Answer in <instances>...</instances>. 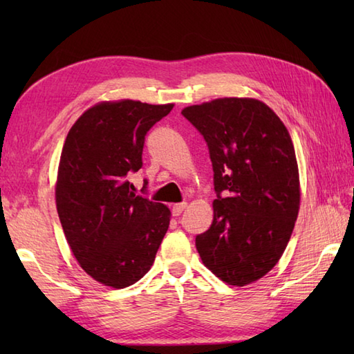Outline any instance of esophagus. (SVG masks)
Returning <instances> with one entry per match:
<instances>
[{
	"mask_svg": "<svg viewBox=\"0 0 354 354\" xmlns=\"http://www.w3.org/2000/svg\"><path fill=\"white\" fill-rule=\"evenodd\" d=\"M185 207H187L185 202H181V204H175V205L171 207V214H173V216H176V217H178V216H181V213L184 212Z\"/></svg>",
	"mask_w": 354,
	"mask_h": 354,
	"instance_id": "34e87169",
	"label": "esophagus"
}]
</instances>
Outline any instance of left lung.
Returning <instances> with one entry per match:
<instances>
[{"mask_svg":"<svg viewBox=\"0 0 354 354\" xmlns=\"http://www.w3.org/2000/svg\"><path fill=\"white\" fill-rule=\"evenodd\" d=\"M181 114L204 137L213 165V223L196 236L204 265L245 286L280 260L298 216L299 179L290 135L254 99H217Z\"/></svg>","mask_w":354,"mask_h":354,"instance_id":"1","label":"left lung"}]
</instances>
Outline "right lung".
<instances>
[{
  "instance_id": "1",
  "label": "right lung",
  "mask_w": 354,
  "mask_h": 354,
  "mask_svg": "<svg viewBox=\"0 0 354 354\" xmlns=\"http://www.w3.org/2000/svg\"><path fill=\"white\" fill-rule=\"evenodd\" d=\"M171 109V103L103 102L66 135L57 214L82 269L104 286L123 289L145 277L167 232L170 209L135 194L129 175L142 167L150 127Z\"/></svg>"
}]
</instances>
